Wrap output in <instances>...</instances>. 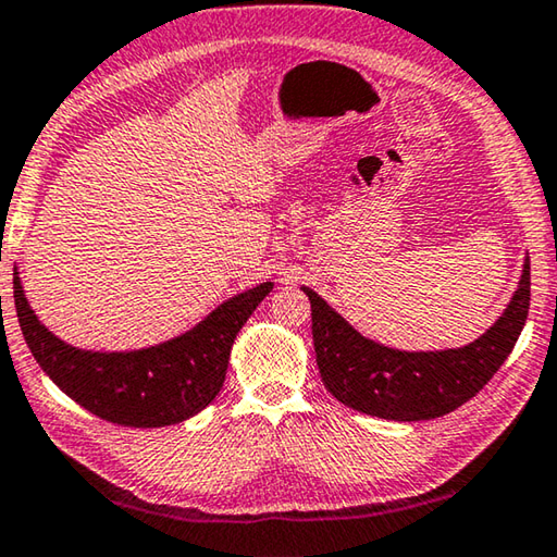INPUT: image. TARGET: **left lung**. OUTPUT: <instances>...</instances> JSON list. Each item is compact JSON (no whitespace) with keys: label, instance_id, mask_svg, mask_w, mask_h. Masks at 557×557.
<instances>
[{"label":"left lung","instance_id":"obj_1","mask_svg":"<svg viewBox=\"0 0 557 557\" xmlns=\"http://www.w3.org/2000/svg\"><path fill=\"white\" fill-rule=\"evenodd\" d=\"M313 345L320 376L339 404L386 421H431L455 411L499 372L519 339L531 304V261L496 323L474 343L433 352H406L364 337L313 288Z\"/></svg>","mask_w":557,"mask_h":557}]
</instances>
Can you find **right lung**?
I'll return each instance as SVG.
<instances>
[{
	"label": "right lung",
	"mask_w": 557,
	"mask_h": 557,
	"mask_svg": "<svg viewBox=\"0 0 557 557\" xmlns=\"http://www.w3.org/2000/svg\"><path fill=\"white\" fill-rule=\"evenodd\" d=\"M271 288L267 281L227 298L165 343L95 352L67 345L36 318L14 269L16 318L36 362L85 411L126 428L175 425L200 413L224 384L234 337Z\"/></svg>",
	"instance_id": "1"
}]
</instances>
